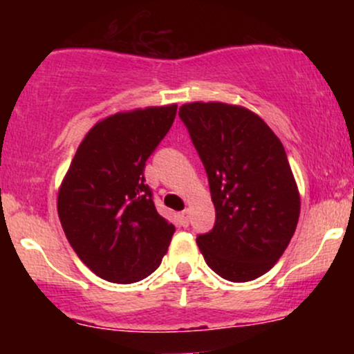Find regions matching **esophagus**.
I'll use <instances>...</instances> for the list:
<instances>
[{
  "instance_id": "obj_1",
  "label": "esophagus",
  "mask_w": 354,
  "mask_h": 354,
  "mask_svg": "<svg viewBox=\"0 0 354 354\" xmlns=\"http://www.w3.org/2000/svg\"><path fill=\"white\" fill-rule=\"evenodd\" d=\"M180 223H181L183 226H185V228L189 225V211H188V209H185V211H183V213L180 214Z\"/></svg>"
}]
</instances>
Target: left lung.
Returning a JSON list of instances; mask_svg holds the SVG:
<instances>
[{
  "mask_svg": "<svg viewBox=\"0 0 354 354\" xmlns=\"http://www.w3.org/2000/svg\"><path fill=\"white\" fill-rule=\"evenodd\" d=\"M208 174L216 221L196 238L205 261L233 283L259 278L281 258L299 218V193L279 138L236 104L180 108Z\"/></svg>",
  "mask_w": 354,
  "mask_h": 354,
  "instance_id": "1",
  "label": "left lung"
}]
</instances>
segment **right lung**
Listing matches in <instances>:
<instances>
[{"label": "right lung", "mask_w": 354, "mask_h": 354, "mask_svg": "<svg viewBox=\"0 0 354 354\" xmlns=\"http://www.w3.org/2000/svg\"><path fill=\"white\" fill-rule=\"evenodd\" d=\"M176 109H133L98 121L61 183L64 234L81 261L106 281H141L168 251L174 226L154 208L145 165L171 128Z\"/></svg>", "instance_id": "1"}]
</instances>
